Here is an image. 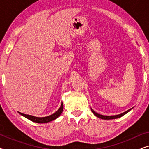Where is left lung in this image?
<instances>
[{"label":"left lung","mask_w":149,"mask_h":149,"mask_svg":"<svg viewBox=\"0 0 149 149\" xmlns=\"http://www.w3.org/2000/svg\"><path fill=\"white\" fill-rule=\"evenodd\" d=\"M133 109V108H132V109H130L129 110H127V111L124 112V113H121V114H119V115H111V116H107V115H100V114H98L97 113H95V112L93 111V110L91 109V111H92V113L94 114L95 116H96L97 117L100 118V119H105V120H109V119H118V118L119 117H121L122 116L125 115V114H127L128 112H130L131 110Z\"/></svg>","instance_id":"1"}]
</instances>
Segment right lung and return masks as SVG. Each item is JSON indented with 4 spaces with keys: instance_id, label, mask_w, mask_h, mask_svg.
Returning a JSON list of instances; mask_svg holds the SVG:
<instances>
[{
    "instance_id": "obj_1",
    "label": "right lung",
    "mask_w": 149,
    "mask_h": 149,
    "mask_svg": "<svg viewBox=\"0 0 149 149\" xmlns=\"http://www.w3.org/2000/svg\"><path fill=\"white\" fill-rule=\"evenodd\" d=\"M63 109H64V105H63V103L62 102L61 104V106L58 111H57L56 113H54L52 115H51L49 116H47V117H34V116L32 115H26V114H24L22 113H20V112H18L20 115L24 116L26 118H27L28 119L30 120V121L35 122V123H48V122H50L52 121H54V120L56 119L57 118L60 117V115L62 114V111H63Z\"/></svg>"
}]
</instances>
